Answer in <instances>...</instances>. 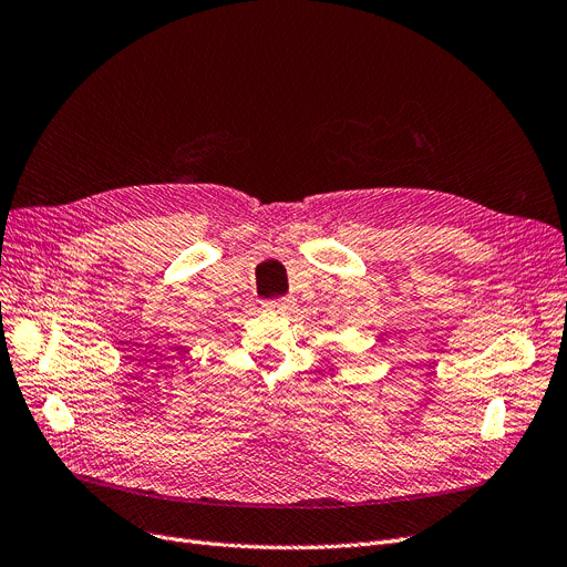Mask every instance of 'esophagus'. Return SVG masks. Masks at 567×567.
Listing matches in <instances>:
<instances>
[{
	"label": "esophagus",
	"instance_id": "1",
	"mask_svg": "<svg viewBox=\"0 0 567 567\" xmlns=\"http://www.w3.org/2000/svg\"><path fill=\"white\" fill-rule=\"evenodd\" d=\"M265 309L267 311H275V313H284L290 309V302L286 298H277V300H267L265 302Z\"/></svg>",
	"mask_w": 567,
	"mask_h": 567
}]
</instances>
